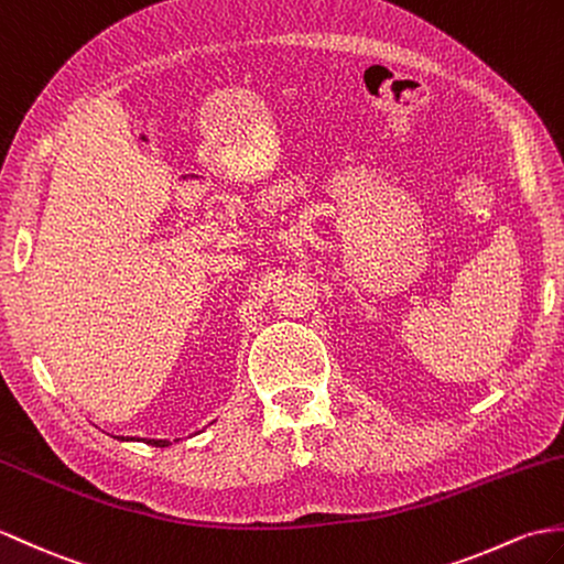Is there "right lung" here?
Instances as JSON below:
<instances>
[{"instance_id":"obj_1","label":"right lung","mask_w":564,"mask_h":564,"mask_svg":"<svg viewBox=\"0 0 564 564\" xmlns=\"http://www.w3.org/2000/svg\"><path fill=\"white\" fill-rule=\"evenodd\" d=\"M124 440V437H122ZM143 442H147V444H151V447H167V440H143Z\"/></svg>"}]
</instances>
